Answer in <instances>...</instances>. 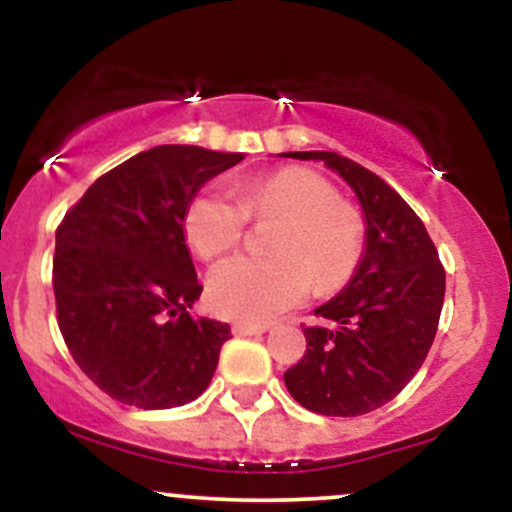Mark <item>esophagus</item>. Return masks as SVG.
Returning <instances> with one entry per match:
<instances>
[{"instance_id":"esophagus-1","label":"esophagus","mask_w":512,"mask_h":512,"mask_svg":"<svg viewBox=\"0 0 512 512\" xmlns=\"http://www.w3.org/2000/svg\"><path fill=\"white\" fill-rule=\"evenodd\" d=\"M267 330V325H252V322H236V325L231 327V332L236 334V337H250V334H262Z\"/></svg>"}]
</instances>
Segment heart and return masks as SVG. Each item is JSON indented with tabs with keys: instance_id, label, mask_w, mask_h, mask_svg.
Masks as SVG:
<instances>
[{
	"instance_id": "b5f03b06",
	"label": "heart",
	"mask_w": 512,
	"mask_h": 512,
	"mask_svg": "<svg viewBox=\"0 0 512 512\" xmlns=\"http://www.w3.org/2000/svg\"><path fill=\"white\" fill-rule=\"evenodd\" d=\"M279 219L269 257L238 255L207 281L214 313L240 322H267L315 289L327 293L356 274L366 243L361 214L339 202L327 178L308 168H281L236 187L202 190L187 204L182 231L202 260H216L243 240L248 219Z\"/></svg>"
}]
</instances>
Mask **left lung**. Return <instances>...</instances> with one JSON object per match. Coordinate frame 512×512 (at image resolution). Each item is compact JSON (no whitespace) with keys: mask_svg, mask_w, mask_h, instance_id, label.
Returning <instances> with one entry per match:
<instances>
[{"mask_svg":"<svg viewBox=\"0 0 512 512\" xmlns=\"http://www.w3.org/2000/svg\"><path fill=\"white\" fill-rule=\"evenodd\" d=\"M325 161L356 192L366 248L356 274L315 310L325 327H305L308 349L284 373L291 397L325 416H361L395 399L421 368L436 337L445 269L426 226L402 197L334 151H289Z\"/></svg>","mask_w":512,"mask_h":512,"instance_id":"left-lung-1","label":"left lung"}]
</instances>
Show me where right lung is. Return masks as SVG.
<instances>
[{"instance_id": "right-lung-1", "label": "right lung", "mask_w": 512, "mask_h": 512, "mask_svg": "<svg viewBox=\"0 0 512 512\" xmlns=\"http://www.w3.org/2000/svg\"><path fill=\"white\" fill-rule=\"evenodd\" d=\"M163 144L93 182L64 214L52 289L69 354L122 404L170 409L214 378L226 322L192 317L202 293L182 216L204 182L243 161Z\"/></svg>"}]
</instances>
